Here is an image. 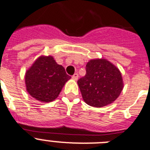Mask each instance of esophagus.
Wrapping results in <instances>:
<instances>
[{"mask_svg":"<svg viewBox=\"0 0 150 150\" xmlns=\"http://www.w3.org/2000/svg\"><path fill=\"white\" fill-rule=\"evenodd\" d=\"M78 77H79V75H78L77 73H75V74H74V75L72 76V79L74 80H77Z\"/></svg>","mask_w":150,"mask_h":150,"instance_id":"1","label":"esophagus"}]
</instances>
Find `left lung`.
<instances>
[{"instance_id": "obj_1", "label": "left lung", "mask_w": 150, "mask_h": 150, "mask_svg": "<svg viewBox=\"0 0 150 150\" xmlns=\"http://www.w3.org/2000/svg\"><path fill=\"white\" fill-rule=\"evenodd\" d=\"M86 71L77 83L86 104L102 107L117 100L123 87L118 68L105 59H97L87 63Z\"/></svg>"}]
</instances>
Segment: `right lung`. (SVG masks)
Segmentation results:
<instances>
[{"label": "right lung", "mask_w": 150, "mask_h": 150, "mask_svg": "<svg viewBox=\"0 0 150 150\" xmlns=\"http://www.w3.org/2000/svg\"><path fill=\"white\" fill-rule=\"evenodd\" d=\"M71 76L54 58L40 57L27 71V90L33 98L41 102H51L60 94L63 86Z\"/></svg>", "instance_id": "right-lung-1"}]
</instances>
